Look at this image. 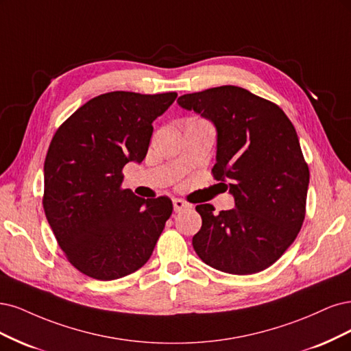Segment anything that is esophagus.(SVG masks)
<instances>
[{"mask_svg":"<svg viewBox=\"0 0 351 351\" xmlns=\"http://www.w3.org/2000/svg\"><path fill=\"white\" fill-rule=\"evenodd\" d=\"M189 207L191 206L184 199H179V198L173 199V210H175V213H180V211H184L185 208H189Z\"/></svg>","mask_w":351,"mask_h":351,"instance_id":"obj_1","label":"esophagus"}]
</instances>
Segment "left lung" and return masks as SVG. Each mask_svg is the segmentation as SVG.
Masks as SVG:
<instances>
[{"mask_svg":"<svg viewBox=\"0 0 351 351\" xmlns=\"http://www.w3.org/2000/svg\"><path fill=\"white\" fill-rule=\"evenodd\" d=\"M178 104L216 125L211 173L236 204L219 214L197 206L202 226L192 246L223 273H259L295 242L306 214L309 167L296 130L278 105L236 86L188 93Z\"/></svg>","mask_w":351,"mask_h":351,"instance_id":"obj_1","label":"left lung"}]
</instances>
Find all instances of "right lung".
Instances as JSON below:
<instances>
[{"mask_svg": "<svg viewBox=\"0 0 351 351\" xmlns=\"http://www.w3.org/2000/svg\"><path fill=\"white\" fill-rule=\"evenodd\" d=\"M176 92H110L93 97L53 134L43 166L42 204L55 239L84 276L109 281L141 268L171 217L169 197L122 188V169L141 163L153 121Z\"/></svg>", "mask_w": 351, "mask_h": 351, "instance_id": "right-lung-1", "label": "right lung"}]
</instances>
